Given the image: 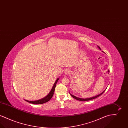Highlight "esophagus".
I'll use <instances>...</instances> for the list:
<instances>
[{"mask_svg": "<svg viewBox=\"0 0 128 128\" xmlns=\"http://www.w3.org/2000/svg\"><path fill=\"white\" fill-rule=\"evenodd\" d=\"M70 70H66L65 71V74H66V75H68V74H69L70 73Z\"/></svg>", "mask_w": 128, "mask_h": 128, "instance_id": "34e87169", "label": "esophagus"}]
</instances>
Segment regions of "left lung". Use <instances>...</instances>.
<instances>
[{
	"label": "left lung",
	"mask_w": 128,
	"mask_h": 128,
	"mask_svg": "<svg viewBox=\"0 0 128 128\" xmlns=\"http://www.w3.org/2000/svg\"><path fill=\"white\" fill-rule=\"evenodd\" d=\"M98 48H99L101 50L99 46H98ZM106 90H104V91L102 93H101L100 94H98V95L96 96H94V97H92V98H84H84H77V97H76V96H73V95H72V94H70V96H72V98H75V99H76V100H79V101H89V100H92V99H95V98H96L99 97L100 96H101V94H103L104 92L106 91Z\"/></svg>",
	"instance_id": "1"
}]
</instances>
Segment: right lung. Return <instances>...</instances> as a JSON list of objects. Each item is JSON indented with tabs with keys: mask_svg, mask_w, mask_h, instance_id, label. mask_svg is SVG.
<instances>
[{
	"mask_svg": "<svg viewBox=\"0 0 128 128\" xmlns=\"http://www.w3.org/2000/svg\"><path fill=\"white\" fill-rule=\"evenodd\" d=\"M60 79L59 78H58L56 81L55 82V84H54L53 86L51 89V90L50 92L48 94V96H46L45 98H43L41 99H40V100H36V101H28V100H25L26 101L29 102V103H30L31 104H42L45 103L46 102H48V101H49L53 96L54 94V92H55V87L56 86V84L58 82V80Z\"/></svg>",
	"mask_w": 128,
	"mask_h": 128,
	"instance_id": "add662e5",
	"label": "right lung"
}]
</instances>
